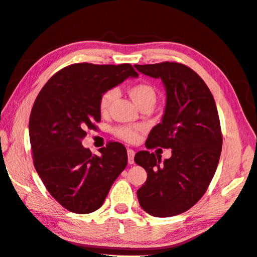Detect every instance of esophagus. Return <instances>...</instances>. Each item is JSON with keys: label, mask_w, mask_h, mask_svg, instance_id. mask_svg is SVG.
<instances>
[{"label": "esophagus", "mask_w": 257, "mask_h": 257, "mask_svg": "<svg viewBox=\"0 0 257 257\" xmlns=\"http://www.w3.org/2000/svg\"><path fill=\"white\" fill-rule=\"evenodd\" d=\"M127 153H128V163L129 164H134V162H135V161H134V159H135V151L128 149Z\"/></svg>", "instance_id": "obj_1"}]
</instances>
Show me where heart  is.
Wrapping results in <instances>:
<instances>
[{
	"label": "heart",
	"instance_id": "1",
	"mask_svg": "<svg viewBox=\"0 0 257 257\" xmlns=\"http://www.w3.org/2000/svg\"><path fill=\"white\" fill-rule=\"evenodd\" d=\"M128 94L138 107L147 105V104L154 105L156 102L155 88L146 82H138V84L132 85L128 88ZM115 95L116 92L113 88L105 90L101 95L98 101V108L101 113H106L108 111L112 102L114 101ZM139 130H141V127H138V125H116L113 128V134L115 137L122 139L124 142L134 143L139 137Z\"/></svg>",
	"mask_w": 257,
	"mask_h": 257
}]
</instances>
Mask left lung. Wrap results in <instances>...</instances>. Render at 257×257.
Masks as SVG:
<instances>
[{
  "label": "left lung",
  "instance_id": "left-lung-1",
  "mask_svg": "<svg viewBox=\"0 0 257 257\" xmlns=\"http://www.w3.org/2000/svg\"><path fill=\"white\" fill-rule=\"evenodd\" d=\"M139 72L161 78L167 90L162 122L156 124L146 149H171L170 159L141 151L135 162L147 172L137 190L142 208L159 217L188 211L205 194L222 150L219 113L211 90L193 69L178 62L135 64Z\"/></svg>",
  "mask_w": 257,
  "mask_h": 257
}]
</instances>
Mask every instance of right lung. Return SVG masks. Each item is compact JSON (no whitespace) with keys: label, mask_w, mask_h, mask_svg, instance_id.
I'll return each mask as SVG.
<instances>
[{"label":"right lung","mask_w":257,"mask_h":257,"mask_svg":"<svg viewBox=\"0 0 257 257\" xmlns=\"http://www.w3.org/2000/svg\"><path fill=\"white\" fill-rule=\"evenodd\" d=\"M130 76L138 73L129 63L70 64L52 76L35 99L29 118L35 169L68 211H96L127 167V150L121 143L108 142L97 156L81 142L87 130H97L101 95Z\"/></svg>","instance_id":"obj_1"}]
</instances>
